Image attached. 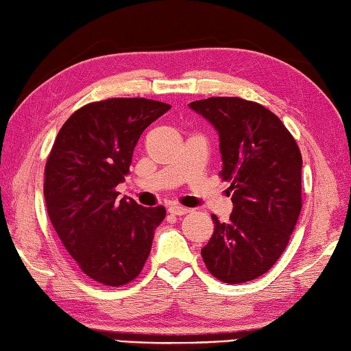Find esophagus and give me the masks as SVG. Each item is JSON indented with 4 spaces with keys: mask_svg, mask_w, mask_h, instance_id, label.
Segmentation results:
<instances>
[{
    "mask_svg": "<svg viewBox=\"0 0 351 351\" xmlns=\"http://www.w3.org/2000/svg\"><path fill=\"white\" fill-rule=\"evenodd\" d=\"M168 210H169V214H173V215H184V214L189 213L188 208L178 206V204H173V206L168 208Z\"/></svg>",
    "mask_w": 351,
    "mask_h": 351,
    "instance_id": "1",
    "label": "esophagus"
}]
</instances>
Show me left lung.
Returning a JSON list of instances; mask_svg holds the SVG:
<instances>
[{
  "instance_id": "left-lung-1",
  "label": "left lung",
  "mask_w": 351,
  "mask_h": 351,
  "mask_svg": "<svg viewBox=\"0 0 351 351\" xmlns=\"http://www.w3.org/2000/svg\"><path fill=\"white\" fill-rule=\"evenodd\" d=\"M189 107L220 136L223 169L234 209L217 215L202 249L210 275L229 284L255 280L278 261L302 208V157L290 131L263 105L241 97H208Z\"/></svg>"
}]
</instances>
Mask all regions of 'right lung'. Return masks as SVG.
<instances>
[{
	"label": "right lung",
	"instance_id": "right-lung-1",
	"mask_svg": "<svg viewBox=\"0 0 351 351\" xmlns=\"http://www.w3.org/2000/svg\"><path fill=\"white\" fill-rule=\"evenodd\" d=\"M169 104L113 97L76 110L45 163L44 198L59 240L79 269L104 286L137 278L147 263L163 206L117 200L138 137Z\"/></svg>",
	"mask_w": 351,
	"mask_h": 351
}]
</instances>
